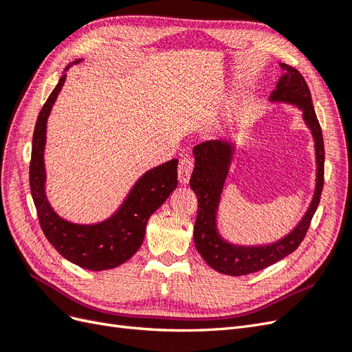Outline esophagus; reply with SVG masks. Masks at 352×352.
I'll return each instance as SVG.
<instances>
[{
	"label": "esophagus",
	"instance_id": "esophagus-1",
	"mask_svg": "<svg viewBox=\"0 0 352 352\" xmlns=\"http://www.w3.org/2000/svg\"><path fill=\"white\" fill-rule=\"evenodd\" d=\"M194 170V158L192 157H184L179 162L177 167V175H179V182L182 185H186L190 179V175H192Z\"/></svg>",
	"mask_w": 352,
	"mask_h": 352
}]
</instances>
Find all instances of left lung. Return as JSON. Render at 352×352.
Returning a JSON list of instances; mask_svg holds the SVG:
<instances>
[{"mask_svg":"<svg viewBox=\"0 0 352 352\" xmlns=\"http://www.w3.org/2000/svg\"><path fill=\"white\" fill-rule=\"evenodd\" d=\"M283 74L270 94L272 102L295 105L302 111V119L311 131L316 148V188L313 199L300 223L282 239L267 245H236L220 236L217 230V210L229 167L235 154L230 141H207L194 148L195 167L190 176V188L198 198V214L194 226L197 251L211 269L229 276H243L260 272L294 252L310 228L323 189L324 145L322 127L313 107L311 94L302 74L280 63Z\"/></svg>","mask_w":352,"mask_h":352,"instance_id":"obj_1","label":"left lung"}]
</instances>
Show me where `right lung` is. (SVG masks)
Returning <instances> with one entry per match:
<instances>
[{
	"label": "right lung",
	"mask_w": 352,
	"mask_h": 352,
	"mask_svg": "<svg viewBox=\"0 0 352 352\" xmlns=\"http://www.w3.org/2000/svg\"><path fill=\"white\" fill-rule=\"evenodd\" d=\"M80 61L82 58L74 60L66 70ZM65 80L66 73L60 78L54 91L50 94L35 124L29 166L30 192L36 207L41 229L63 257L87 270H110L126 263L140 250L148 219L162 207L177 186V160L173 158L162 166L148 170L138 179L119 210L107 220L95 225H79L61 219L47 199L44 150L48 116Z\"/></svg>",
	"instance_id": "right-lung-1"
}]
</instances>
